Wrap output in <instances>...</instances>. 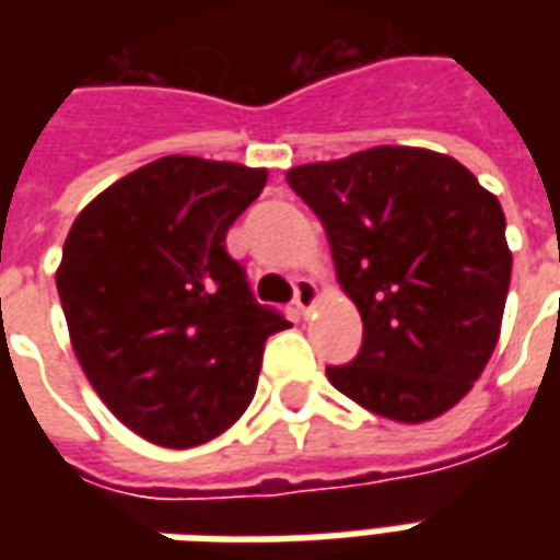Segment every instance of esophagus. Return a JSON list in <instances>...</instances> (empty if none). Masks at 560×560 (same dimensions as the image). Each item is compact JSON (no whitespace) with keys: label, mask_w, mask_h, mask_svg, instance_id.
<instances>
[{"label":"esophagus","mask_w":560,"mask_h":560,"mask_svg":"<svg viewBox=\"0 0 560 560\" xmlns=\"http://www.w3.org/2000/svg\"><path fill=\"white\" fill-rule=\"evenodd\" d=\"M317 303V284L312 279H296L293 284V305L300 315H308Z\"/></svg>","instance_id":"obj_1"}]
</instances>
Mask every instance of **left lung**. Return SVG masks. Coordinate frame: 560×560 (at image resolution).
<instances>
[{
    "instance_id": "1",
    "label": "left lung",
    "mask_w": 560,
    "mask_h": 560,
    "mask_svg": "<svg viewBox=\"0 0 560 560\" xmlns=\"http://www.w3.org/2000/svg\"><path fill=\"white\" fill-rule=\"evenodd\" d=\"M312 207L363 348L327 377L365 411L425 422L465 399L492 357L513 255L504 209L450 155L375 147L288 171Z\"/></svg>"
}]
</instances>
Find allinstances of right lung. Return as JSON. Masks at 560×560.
I'll use <instances>...</instances> for the list:
<instances>
[{"label": "right lung", "instance_id": "obj_1", "mask_svg": "<svg viewBox=\"0 0 560 560\" xmlns=\"http://www.w3.org/2000/svg\"><path fill=\"white\" fill-rule=\"evenodd\" d=\"M267 171L164 155L104 188L68 231L56 288L71 348L114 417L188 450L252 405L264 345L288 320L228 255Z\"/></svg>", "mask_w": 560, "mask_h": 560}]
</instances>
